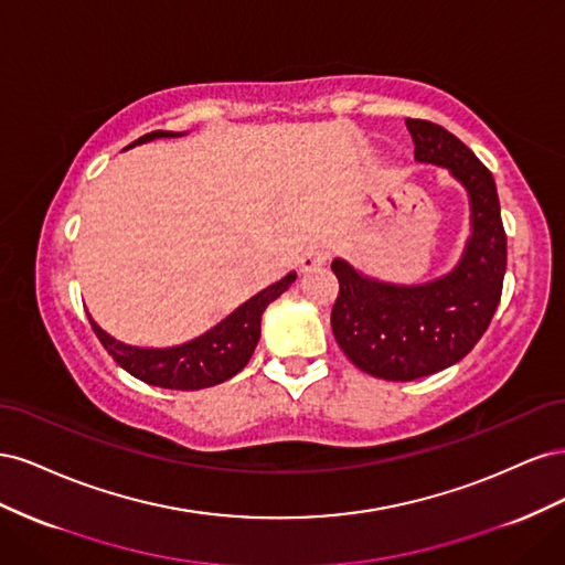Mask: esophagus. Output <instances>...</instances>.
Listing matches in <instances>:
<instances>
[{
    "mask_svg": "<svg viewBox=\"0 0 565 565\" xmlns=\"http://www.w3.org/2000/svg\"><path fill=\"white\" fill-rule=\"evenodd\" d=\"M324 262H328V254H324L322 249H306L303 256L299 259V270L301 273H311V270H318L324 266Z\"/></svg>",
    "mask_w": 565,
    "mask_h": 565,
    "instance_id": "esophagus-1",
    "label": "esophagus"
}]
</instances>
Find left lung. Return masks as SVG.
Returning <instances> with one entry per match:
<instances>
[{"instance_id":"obj_1","label":"left lung","mask_w":565,"mask_h":565,"mask_svg":"<svg viewBox=\"0 0 565 565\" xmlns=\"http://www.w3.org/2000/svg\"><path fill=\"white\" fill-rule=\"evenodd\" d=\"M415 160L448 169L469 198V237L459 262L426 282L398 285L332 262L339 297L332 332L349 361L372 377L413 382L459 363L483 337L502 297L507 235L494 179L457 136L405 119Z\"/></svg>"}]
</instances>
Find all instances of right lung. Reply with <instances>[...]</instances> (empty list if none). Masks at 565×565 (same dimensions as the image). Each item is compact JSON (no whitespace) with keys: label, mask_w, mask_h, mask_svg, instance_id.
Segmentation results:
<instances>
[{"label":"right lung","mask_w":565,"mask_h":565,"mask_svg":"<svg viewBox=\"0 0 565 565\" xmlns=\"http://www.w3.org/2000/svg\"><path fill=\"white\" fill-rule=\"evenodd\" d=\"M183 134L185 131H150L127 148L156 139H174V136ZM295 280L297 273L289 270L285 278L249 297L245 303L237 306L233 313L216 322L214 328L177 347H131L108 334L92 316L89 322L96 337L100 339V344H104V349L115 358V363L119 367H125L129 374H134L136 380L162 388L198 391L235 377V374L249 363V358L262 337L264 311L268 309L270 301H276L282 292H287Z\"/></svg>","instance_id":"1"}]
</instances>
